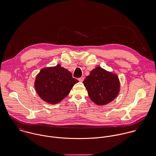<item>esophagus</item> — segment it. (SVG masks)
Here are the masks:
<instances>
[{
  "mask_svg": "<svg viewBox=\"0 0 156 156\" xmlns=\"http://www.w3.org/2000/svg\"><path fill=\"white\" fill-rule=\"evenodd\" d=\"M79 81L80 82H82L83 80H84V77H80L79 79Z\"/></svg>",
  "mask_w": 156,
  "mask_h": 156,
  "instance_id": "1",
  "label": "esophagus"
}]
</instances>
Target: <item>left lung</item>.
Segmentation results:
<instances>
[{
    "instance_id": "8db88e82",
    "label": "left lung",
    "mask_w": 156,
    "mask_h": 156,
    "mask_svg": "<svg viewBox=\"0 0 156 156\" xmlns=\"http://www.w3.org/2000/svg\"><path fill=\"white\" fill-rule=\"evenodd\" d=\"M90 99L98 105L113 101L120 90L117 74L98 66L90 72L83 81Z\"/></svg>"
}]
</instances>
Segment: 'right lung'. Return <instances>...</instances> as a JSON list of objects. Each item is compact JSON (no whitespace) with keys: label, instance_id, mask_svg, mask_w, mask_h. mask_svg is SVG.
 Returning a JSON list of instances; mask_svg holds the SVG:
<instances>
[{"label":"right lung","instance_id":"1","mask_svg":"<svg viewBox=\"0 0 156 156\" xmlns=\"http://www.w3.org/2000/svg\"><path fill=\"white\" fill-rule=\"evenodd\" d=\"M79 81L72 77L67 69L58 64L44 67L37 74L34 87L39 97L50 104H56L64 99Z\"/></svg>","mask_w":156,"mask_h":156}]
</instances>
